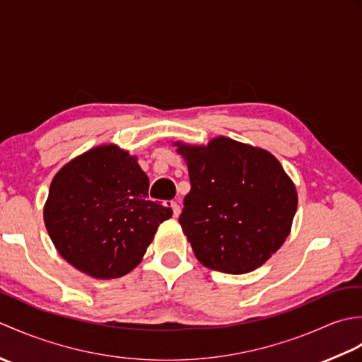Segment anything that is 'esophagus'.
Masks as SVG:
<instances>
[{
    "label": "esophagus",
    "instance_id": "esophagus-1",
    "mask_svg": "<svg viewBox=\"0 0 362 362\" xmlns=\"http://www.w3.org/2000/svg\"><path fill=\"white\" fill-rule=\"evenodd\" d=\"M171 209H173V214L177 218L180 214V205L177 204L175 201H171Z\"/></svg>",
    "mask_w": 362,
    "mask_h": 362
}]
</instances>
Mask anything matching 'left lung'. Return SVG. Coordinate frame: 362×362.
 <instances>
[{"instance_id": "8db88e82", "label": "left lung", "mask_w": 362, "mask_h": 362, "mask_svg": "<svg viewBox=\"0 0 362 362\" xmlns=\"http://www.w3.org/2000/svg\"><path fill=\"white\" fill-rule=\"evenodd\" d=\"M189 193L179 218L205 267L245 274L280 249L297 210L294 183L267 151L219 136L209 146L179 144Z\"/></svg>"}]
</instances>
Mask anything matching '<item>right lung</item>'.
I'll use <instances>...</instances> for the list:
<instances>
[{"mask_svg": "<svg viewBox=\"0 0 362 362\" xmlns=\"http://www.w3.org/2000/svg\"><path fill=\"white\" fill-rule=\"evenodd\" d=\"M149 179L135 157L99 146L51 182L45 226L60 255L81 272L110 280L140 263L173 210L148 201Z\"/></svg>", "mask_w": 362, "mask_h": 362, "instance_id": "right-lung-1", "label": "right lung"}]
</instances>
